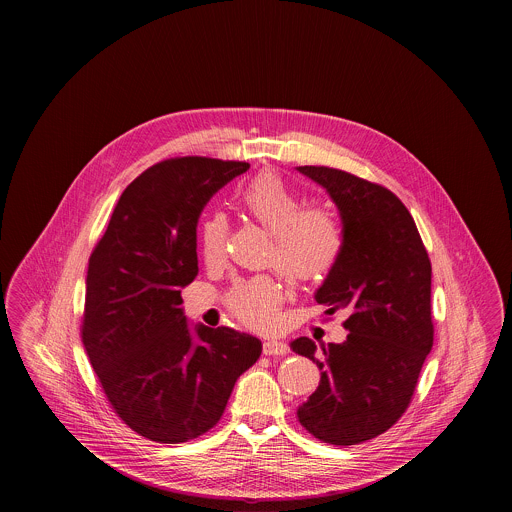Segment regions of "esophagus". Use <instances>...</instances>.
Instances as JSON below:
<instances>
[{"label": "esophagus", "mask_w": 512, "mask_h": 512, "mask_svg": "<svg viewBox=\"0 0 512 512\" xmlns=\"http://www.w3.org/2000/svg\"><path fill=\"white\" fill-rule=\"evenodd\" d=\"M263 353L265 355H286L288 345L280 340H267L263 343Z\"/></svg>", "instance_id": "1"}]
</instances>
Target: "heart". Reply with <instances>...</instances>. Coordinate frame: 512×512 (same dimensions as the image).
<instances>
[{
  "label": "heart",
  "mask_w": 512,
  "mask_h": 512,
  "mask_svg": "<svg viewBox=\"0 0 512 512\" xmlns=\"http://www.w3.org/2000/svg\"><path fill=\"white\" fill-rule=\"evenodd\" d=\"M242 203L272 234L270 263L293 284L322 282L338 265L343 251L340 220L326 207L301 209V197L278 174L255 176L242 192ZM228 230V219L222 213L201 222L199 249L207 265H219L224 259ZM280 301L282 286L268 276L238 282L226 299L230 313L255 330L274 326Z\"/></svg>",
  "instance_id": "b5f03b06"
}]
</instances>
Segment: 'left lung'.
I'll list each match as a JSON object with an SVG mask.
<instances>
[{
	"label": "left lung",
	"mask_w": 512,
	"mask_h": 512,
	"mask_svg": "<svg viewBox=\"0 0 512 512\" xmlns=\"http://www.w3.org/2000/svg\"><path fill=\"white\" fill-rule=\"evenodd\" d=\"M341 217L343 251L315 293L326 313L347 309L343 343L292 341L317 363L320 384L297 409L301 426L332 445L376 438L407 411L434 345L432 265L411 213L388 188L330 167H297Z\"/></svg>",
	"instance_id": "obj_1"
}]
</instances>
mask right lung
<instances>
[{
	"instance_id": "right-lung-1",
	"label": "right lung",
	"mask_w": 512,
	"mask_h": 512,
	"mask_svg": "<svg viewBox=\"0 0 512 512\" xmlns=\"http://www.w3.org/2000/svg\"><path fill=\"white\" fill-rule=\"evenodd\" d=\"M247 169L209 157L149 167L126 186L90 255L82 343L115 413L151 441L209 432L263 351L226 326L192 330L180 307V290L197 276V219Z\"/></svg>"
}]
</instances>
